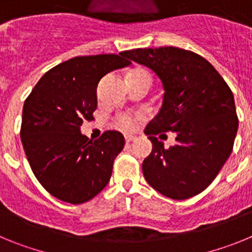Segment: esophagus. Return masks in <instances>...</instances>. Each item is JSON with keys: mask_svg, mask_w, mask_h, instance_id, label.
Here are the masks:
<instances>
[{"mask_svg": "<svg viewBox=\"0 0 252 252\" xmlns=\"http://www.w3.org/2000/svg\"><path fill=\"white\" fill-rule=\"evenodd\" d=\"M135 139H136V137L132 136V135H126V136H125V140H126V142H131V141H133Z\"/></svg>", "mask_w": 252, "mask_h": 252, "instance_id": "esophagus-1", "label": "esophagus"}]
</instances>
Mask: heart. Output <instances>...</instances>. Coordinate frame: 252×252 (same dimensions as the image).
<instances>
[{
    "instance_id": "b5f03b06",
    "label": "heart",
    "mask_w": 252,
    "mask_h": 252,
    "mask_svg": "<svg viewBox=\"0 0 252 252\" xmlns=\"http://www.w3.org/2000/svg\"><path fill=\"white\" fill-rule=\"evenodd\" d=\"M140 75H148V77H150L149 73L144 70V69H135V70H132L128 74V77H140ZM117 124H119V127H121L122 130H131L133 126V121L130 116H121Z\"/></svg>"
}]
</instances>
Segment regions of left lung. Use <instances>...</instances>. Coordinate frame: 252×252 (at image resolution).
Here are the masks:
<instances>
[{"instance_id": "1", "label": "left lung", "mask_w": 252, "mask_h": 252, "mask_svg": "<svg viewBox=\"0 0 252 252\" xmlns=\"http://www.w3.org/2000/svg\"><path fill=\"white\" fill-rule=\"evenodd\" d=\"M150 68L162 83L158 113L146 126L153 142L142 162L146 182L171 199L199 194L212 183L233 148L239 119L233 94L208 60L174 46L124 51ZM171 130L177 145L163 148L155 135Z\"/></svg>"}]
</instances>
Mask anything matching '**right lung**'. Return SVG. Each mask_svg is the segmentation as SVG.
I'll return each instance as SVG.
<instances>
[{
	"label": "right lung",
	"instance_id": "obj_1",
	"mask_svg": "<svg viewBox=\"0 0 252 252\" xmlns=\"http://www.w3.org/2000/svg\"><path fill=\"white\" fill-rule=\"evenodd\" d=\"M119 55L75 57L40 78L22 110L20 136L39 183L55 198L81 204L108 184L125 137L106 131L90 140L81 132L97 108V86L107 73L130 65Z\"/></svg>",
	"mask_w": 252,
	"mask_h": 252
}]
</instances>
